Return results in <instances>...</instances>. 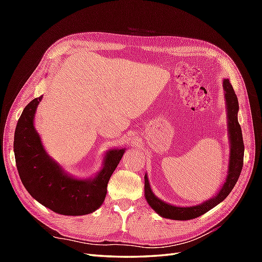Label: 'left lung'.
<instances>
[{"instance_id": "1", "label": "left lung", "mask_w": 262, "mask_h": 262, "mask_svg": "<svg viewBox=\"0 0 262 262\" xmlns=\"http://www.w3.org/2000/svg\"><path fill=\"white\" fill-rule=\"evenodd\" d=\"M223 89L225 94V102H226V111H227V128H229V140H230V162L229 170H227V176L224 181V185L222 186L219 193L206 200L203 204H199L191 207H179V206L170 205L162 200L159 199L153 193L151 186L145 174L144 180V191H145V198L148 205L157 211V213L164 217V219L176 220V221H187L192 220L196 217L202 216L203 214L207 213L208 210L214 208L216 205L223 202V200L229 196V193L234 188L235 183L241 174L242 166H243V155H244V144L242 138L241 126L237 121V111H238V102L237 97L233 90V86L230 83L229 79L223 80Z\"/></svg>"}]
</instances>
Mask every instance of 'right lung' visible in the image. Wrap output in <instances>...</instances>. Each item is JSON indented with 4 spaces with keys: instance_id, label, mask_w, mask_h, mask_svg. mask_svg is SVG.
I'll return each mask as SVG.
<instances>
[{
    "instance_id": "add662e5",
    "label": "right lung",
    "mask_w": 262,
    "mask_h": 262,
    "mask_svg": "<svg viewBox=\"0 0 262 262\" xmlns=\"http://www.w3.org/2000/svg\"><path fill=\"white\" fill-rule=\"evenodd\" d=\"M42 96L33 99L22 111L14 133V157L20 179L27 191L45 207L60 215L93 213L107 194V186L125 148L109 149L99 173L90 179H76L64 172L49 157L35 129L33 118Z\"/></svg>"
}]
</instances>
